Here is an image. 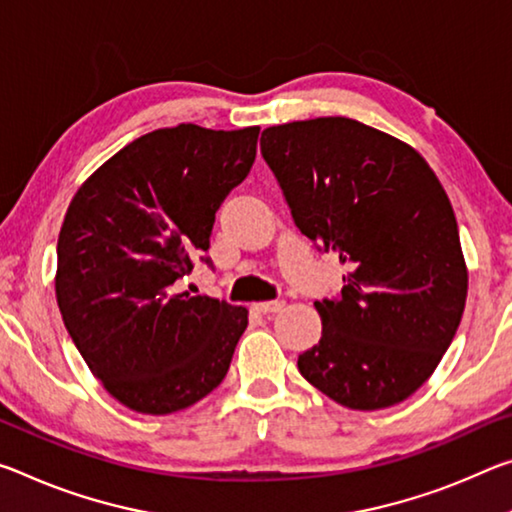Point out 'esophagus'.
I'll return each instance as SVG.
<instances>
[{
	"instance_id": "1",
	"label": "esophagus",
	"mask_w": 512,
	"mask_h": 512,
	"mask_svg": "<svg viewBox=\"0 0 512 512\" xmlns=\"http://www.w3.org/2000/svg\"><path fill=\"white\" fill-rule=\"evenodd\" d=\"M285 307V300H262V303H253V310L262 314H275Z\"/></svg>"
}]
</instances>
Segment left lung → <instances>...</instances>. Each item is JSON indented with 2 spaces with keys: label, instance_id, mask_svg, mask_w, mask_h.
<instances>
[{
  "label": "left lung",
  "instance_id": "1",
  "mask_svg": "<svg viewBox=\"0 0 512 512\" xmlns=\"http://www.w3.org/2000/svg\"><path fill=\"white\" fill-rule=\"evenodd\" d=\"M294 223L348 264L339 300H316L307 383L351 410H383L433 376L460 326L467 264L444 186L421 154L353 118L262 132Z\"/></svg>",
  "mask_w": 512,
  "mask_h": 512
}]
</instances>
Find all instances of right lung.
I'll return each mask as SVG.
<instances>
[{"mask_svg":"<svg viewBox=\"0 0 512 512\" xmlns=\"http://www.w3.org/2000/svg\"><path fill=\"white\" fill-rule=\"evenodd\" d=\"M259 127L154 129L79 186L56 243V303L102 387L141 415H170L223 383L248 310L177 291L214 218L246 180ZM209 262V259H205Z\"/></svg>","mask_w":512,"mask_h":512,"instance_id":"add662e5","label":"right lung"}]
</instances>
